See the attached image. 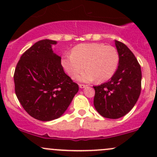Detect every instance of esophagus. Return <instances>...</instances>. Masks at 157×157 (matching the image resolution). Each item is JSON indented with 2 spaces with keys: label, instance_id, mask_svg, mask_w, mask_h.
Returning a JSON list of instances; mask_svg holds the SVG:
<instances>
[{
  "label": "esophagus",
  "instance_id": "1",
  "mask_svg": "<svg viewBox=\"0 0 157 157\" xmlns=\"http://www.w3.org/2000/svg\"><path fill=\"white\" fill-rule=\"evenodd\" d=\"M79 86H80V88L83 89V88L86 87V85H85V84H79Z\"/></svg>",
  "mask_w": 157,
  "mask_h": 157
}]
</instances>
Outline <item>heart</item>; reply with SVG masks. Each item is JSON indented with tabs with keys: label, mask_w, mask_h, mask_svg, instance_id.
<instances>
[{
	"label": "heart",
	"mask_w": 157,
	"mask_h": 157,
	"mask_svg": "<svg viewBox=\"0 0 157 157\" xmlns=\"http://www.w3.org/2000/svg\"><path fill=\"white\" fill-rule=\"evenodd\" d=\"M119 56L116 48L103 43H82L73 48L71 55L62 58L61 64L72 78H76L86 66L79 80L99 82L109 80L118 68Z\"/></svg>",
	"instance_id": "1"
}]
</instances>
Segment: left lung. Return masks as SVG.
I'll return each mask as SVG.
<instances>
[{"label":"left lung","mask_w":157,"mask_h":157,"mask_svg":"<svg viewBox=\"0 0 157 157\" xmlns=\"http://www.w3.org/2000/svg\"><path fill=\"white\" fill-rule=\"evenodd\" d=\"M119 61L114 75L106 83L93 86V104L102 116L116 119L128 113L141 91V69L134 54L122 42L115 40Z\"/></svg>","instance_id":"left-lung-1"}]
</instances>
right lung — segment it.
I'll use <instances>...</instances> for the list:
<instances>
[{
  "mask_svg": "<svg viewBox=\"0 0 157 157\" xmlns=\"http://www.w3.org/2000/svg\"><path fill=\"white\" fill-rule=\"evenodd\" d=\"M49 39L35 43L20 57L14 71L15 93L33 118L43 121L63 115L79 86L64 73L61 58L53 53Z\"/></svg>",
  "mask_w": 157,
  "mask_h": 157,
  "instance_id": "obj_1",
  "label": "right lung"
}]
</instances>
